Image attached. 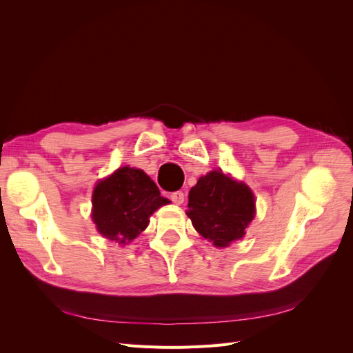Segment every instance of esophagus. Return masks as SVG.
Returning a JSON list of instances; mask_svg holds the SVG:
<instances>
[{"label": "esophagus", "instance_id": "1", "mask_svg": "<svg viewBox=\"0 0 353 353\" xmlns=\"http://www.w3.org/2000/svg\"><path fill=\"white\" fill-rule=\"evenodd\" d=\"M184 199H185V196H184L183 191H175V193L170 194V200H172L175 205H183Z\"/></svg>", "mask_w": 353, "mask_h": 353}]
</instances>
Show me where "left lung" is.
Wrapping results in <instances>:
<instances>
[{"instance_id": "1", "label": "left lung", "mask_w": 353, "mask_h": 353, "mask_svg": "<svg viewBox=\"0 0 353 353\" xmlns=\"http://www.w3.org/2000/svg\"><path fill=\"white\" fill-rule=\"evenodd\" d=\"M254 213L252 190L222 170L200 176L188 193L187 216L200 236L216 248L243 239Z\"/></svg>"}]
</instances>
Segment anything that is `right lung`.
<instances>
[{
    "label": "right lung",
    "instance_id": "1",
    "mask_svg": "<svg viewBox=\"0 0 353 353\" xmlns=\"http://www.w3.org/2000/svg\"><path fill=\"white\" fill-rule=\"evenodd\" d=\"M168 203L143 169L123 166L95 185L91 216L104 239L123 245L138 237L148 218Z\"/></svg>",
    "mask_w": 353,
    "mask_h": 353
}]
</instances>
